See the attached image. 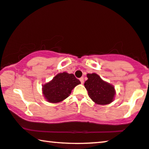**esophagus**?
Wrapping results in <instances>:
<instances>
[{"mask_svg":"<svg viewBox=\"0 0 149 149\" xmlns=\"http://www.w3.org/2000/svg\"><path fill=\"white\" fill-rule=\"evenodd\" d=\"M79 80L81 81V84H84V77H80V78H79Z\"/></svg>","mask_w":149,"mask_h":149,"instance_id":"34e87169","label":"esophagus"}]
</instances>
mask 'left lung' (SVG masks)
<instances>
[{"mask_svg":"<svg viewBox=\"0 0 149 149\" xmlns=\"http://www.w3.org/2000/svg\"><path fill=\"white\" fill-rule=\"evenodd\" d=\"M88 80L84 86L88 90V96L97 104L106 105L114 100L116 94L114 87L108 83L96 74H88Z\"/></svg>","mask_w":149,"mask_h":149,"instance_id":"1","label":"left lung"}]
</instances>
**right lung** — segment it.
Wrapping results in <instances>:
<instances>
[{"label":"right lung","mask_w":149,"mask_h":149,"mask_svg":"<svg viewBox=\"0 0 149 149\" xmlns=\"http://www.w3.org/2000/svg\"><path fill=\"white\" fill-rule=\"evenodd\" d=\"M80 84V81L74 74L59 73L52 81L43 86V94L49 102H60L67 98L73 89Z\"/></svg>","instance_id":"1"}]
</instances>
